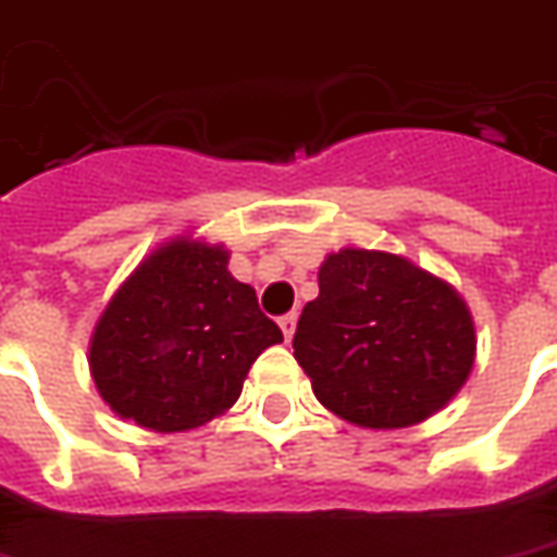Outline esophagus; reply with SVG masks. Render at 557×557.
Masks as SVG:
<instances>
[{"label": "esophagus", "mask_w": 557, "mask_h": 557, "mask_svg": "<svg viewBox=\"0 0 557 557\" xmlns=\"http://www.w3.org/2000/svg\"><path fill=\"white\" fill-rule=\"evenodd\" d=\"M278 326H282V332H284V341L294 338V332H296V314H294V311H290V314H284V318L278 320Z\"/></svg>", "instance_id": "esophagus-1"}]
</instances>
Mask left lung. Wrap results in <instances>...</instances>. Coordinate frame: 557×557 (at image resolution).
I'll return each instance as SVG.
<instances>
[{
  "label": "left lung",
  "instance_id": "obj_1",
  "mask_svg": "<svg viewBox=\"0 0 557 557\" xmlns=\"http://www.w3.org/2000/svg\"><path fill=\"white\" fill-rule=\"evenodd\" d=\"M294 356L314 395L359 428H409L460 392L474 326L454 287L388 251L341 249L320 267Z\"/></svg>",
  "mask_w": 557,
  "mask_h": 557
}]
</instances>
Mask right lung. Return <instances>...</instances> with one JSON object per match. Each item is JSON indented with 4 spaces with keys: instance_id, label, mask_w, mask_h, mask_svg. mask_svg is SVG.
Returning <instances> with one entry per match:
<instances>
[{
    "instance_id": "add662e5",
    "label": "right lung",
    "mask_w": 557,
    "mask_h": 557,
    "mask_svg": "<svg viewBox=\"0 0 557 557\" xmlns=\"http://www.w3.org/2000/svg\"><path fill=\"white\" fill-rule=\"evenodd\" d=\"M278 341L255 287L228 273V251L172 239L112 296L91 338V373L117 416L177 433L225 412Z\"/></svg>"
}]
</instances>
